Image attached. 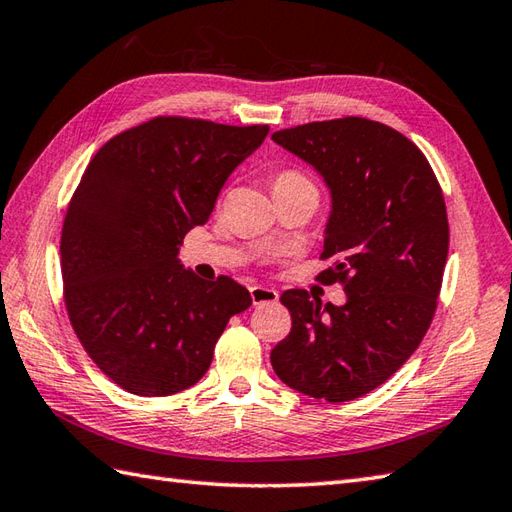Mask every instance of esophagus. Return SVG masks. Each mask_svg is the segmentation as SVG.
<instances>
[{
	"label": "esophagus",
	"mask_w": 512,
	"mask_h": 512,
	"mask_svg": "<svg viewBox=\"0 0 512 512\" xmlns=\"http://www.w3.org/2000/svg\"><path fill=\"white\" fill-rule=\"evenodd\" d=\"M250 299H253L255 306H262V303H275L279 299V292L275 288L250 286Z\"/></svg>",
	"instance_id": "esophagus-1"
}]
</instances>
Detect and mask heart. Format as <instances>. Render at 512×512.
<instances>
[{"label": "heart", "mask_w": 512, "mask_h": 512, "mask_svg": "<svg viewBox=\"0 0 512 512\" xmlns=\"http://www.w3.org/2000/svg\"><path fill=\"white\" fill-rule=\"evenodd\" d=\"M284 187H312V182L303 176V173L288 169V171H281L273 182V189H284Z\"/></svg>", "instance_id": "heart-1"}]
</instances>
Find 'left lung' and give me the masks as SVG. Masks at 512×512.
<instances>
[{"mask_svg": "<svg viewBox=\"0 0 512 512\" xmlns=\"http://www.w3.org/2000/svg\"><path fill=\"white\" fill-rule=\"evenodd\" d=\"M330 189L323 270L343 306L286 290L292 330L270 352L275 374L312 398H361L418 350L438 306L449 253L442 189L422 151L396 129L347 116L273 134Z\"/></svg>", "mask_w": 512, "mask_h": 512, "instance_id": "8db88e82", "label": "left lung"}]
</instances>
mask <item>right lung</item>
Here are the masks:
<instances>
[{
	"label": "right lung",
	"mask_w": 512,
	"mask_h": 512,
	"mask_svg": "<svg viewBox=\"0 0 512 512\" xmlns=\"http://www.w3.org/2000/svg\"><path fill=\"white\" fill-rule=\"evenodd\" d=\"M266 136L268 125L158 116L107 140L85 169L61 233L65 308L85 352L129 394L198 383L228 319L253 303L237 281H204L178 253Z\"/></svg>",
	"instance_id": "right-lung-1"
}]
</instances>
